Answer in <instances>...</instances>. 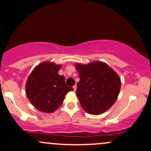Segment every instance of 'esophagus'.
<instances>
[{"mask_svg":"<svg viewBox=\"0 0 151 151\" xmlns=\"http://www.w3.org/2000/svg\"><path fill=\"white\" fill-rule=\"evenodd\" d=\"M73 89H74V91H76V90H77V85H74L73 86Z\"/></svg>","mask_w":151,"mask_h":151,"instance_id":"34e87169","label":"esophagus"}]
</instances>
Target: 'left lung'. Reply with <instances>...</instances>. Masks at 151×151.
I'll return each mask as SVG.
<instances>
[{"mask_svg": "<svg viewBox=\"0 0 151 151\" xmlns=\"http://www.w3.org/2000/svg\"><path fill=\"white\" fill-rule=\"evenodd\" d=\"M79 74L76 95L81 107L92 115L109 110L116 101L121 89V78L105 62L93 61L87 65L75 64Z\"/></svg>", "mask_w": 151, "mask_h": 151, "instance_id": "8db88e82", "label": "left lung"}]
</instances>
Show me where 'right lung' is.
<instances>
[{
    "mask_svg": "<svg viewBox=\"0 0 151 151\" xmlns=\"http://www.w3.org/2000/svg\"><path fill=\"white\" fill-rule=\"evenodd\" d=\"M61 65L43 62L36 66L27 79L25 92L30 103L40 111L52 113L73 88L66 85L63 76L58 74Z\"/></svg>",
    "mask_w": 151,
    "mask_h": 151,
    "instance_id": "add662e5",
    "label": "right lung"
}]
</instances>
